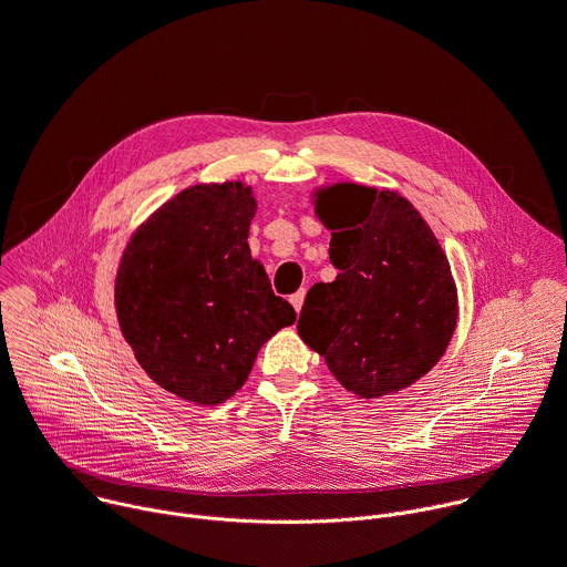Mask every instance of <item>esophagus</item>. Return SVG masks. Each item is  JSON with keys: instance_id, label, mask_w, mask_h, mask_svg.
I'll list each match as a JSON object with an SVG mask.
<instances>
[{"instance_id": "esophagus-1", "label": "esophagus", "mask_w": 567, "mask_h": 567, "mask_svg": "<svg viewBox=\"0 0 567 567\" xmlns=\"http://www.w3.org/2000/svg\"><path fill=\"white\" fill-rule=\"evenodd\" d=\"M303 299H306V290H299V292L290 295V303H292V308H295L297 312L301 310V306H303Z\"/></svg>"}]
</instances>
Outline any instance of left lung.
Wrapping results in <instances>:
<instances>
[{"mask_svg":"<svg viewBox=\"0 0 567 567\" xmlns=\"http://www.w3.org/2000/svg\"><path fill=\"white\" fill-rule=\"evenodd\" d=\"M317 215L332 230V284H315L297 330L337 381L374 399L421 379L456 326V288L430 226L396 193L337 184Z\"/></svg>","mask_w":567,"mask_h":567,"instance_id":"left-lung-1","label":"left lung"}]
</instances>
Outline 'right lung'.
Returning <instances> with one entry per match:
<instances>
[{
	"instance_id": "right-lung-1",
	"label": "right lung",
	"mask_w": 567,
	"mask_h": 567,
	"mask_svg": "<svg viewBox=\"0 0 567 567\" xmlns=\"http://www.w3.org/2000/svg\"><path fill=\"white\" fill-rule=\"evenodd\" d=\"M255 208L239 182L188 188L124 252L115 284L124 339L148 377L186 401L230 399L259 348L297 319L250 257Z\"/></svg>"
}]
</instances>
